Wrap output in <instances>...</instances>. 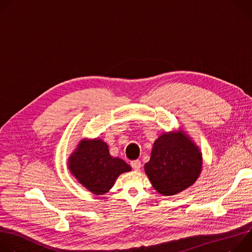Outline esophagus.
I'll list each match as a JSON object with an SVG mask.
<instances>
[{
	"instance_id": "esophagus-1",
	"label": "esophagus",
	"mask_w": 252,
	"mask_h": 252,
	"mask_svg": "<svg viewBox=\"0 0 252 252\" xmlns=\"http://www.w3.org/2000/svg\"><path fill=\"white\" fill-rule=\"evenodd\" d=\"M130 165H131V167H132L134 170H138V169L140 168V166H141V162H140L139 159H135V160H132V161L130 162Z\"/></svg>"
}]
</instances>
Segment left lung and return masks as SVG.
I'll return each instance as SVG.
<instances>
[{
    "label": "left lung",
    "mask_w": 252,
    "mask_h": 252,
    "mask_svg": "<svg viewBox=\"0 0 252 252\" xmlns=\"http://www.w3.org/2000/svg\"><path fill=\"white\" fill-rule=\"evenodd\" d=\"M201 170L202 154L183 128L160 134L154 142L150 161L145 164L154 189L164 196L191 187Z\"/></svg>",
    "instance_id": "1"
}]
</instances>
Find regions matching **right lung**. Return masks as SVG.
<instances>
[{
	"mask_svg": "<svg viewBox=\"0 0 252 252\" xmlns=\"http://www.w3.org/2000/svg\"><path fill=\"white\" fill-rule=\"evenodd\" d=\"M67 168L79 184L95 195L106 193L122 173L131 170L125 160L112 157L109 146L98 137L82 139L67 158Z\"/></svg>",
	"mask_w": 252,
	"mask_h": 252,
	"instance_id": "1",
	"label": "right lung"
}]
</instances>
